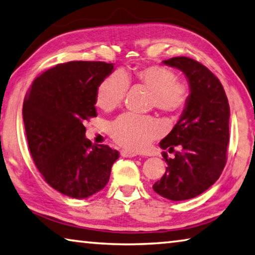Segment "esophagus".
<instances>
[{
  "label": "esophagus",
  "instance_id": "esophagus-1",
  "mask_svg": "<svg viewBox=\"0 0 255 255\" xmlns=\"http://www.w3.org/2000/svg\"><path fill=\"white\" fill-rule=\"evenodd\" d=\"M120 155H122V156H124V157H133V156H136V153H133V152H130V150H127V149H123V150H120Z\"/></svg>",
  "mask_w": 255,
  "mask_h": 255
}]
</instances>
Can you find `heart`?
<instances>
[{"mask_svg": "<svg viewBox=\"0 0 255 255\" xmlns=\"http://www.w3.org/2000/svg\"><path fill=\"white\" fill-rule=\"evenodd\" d=\"M133 81L150 90V106L164 114L175 117L187 107L190 88L185 82L179 81L171 68L161 65L140 66L133 70ZM129 89V79L120 71H115L98 85L96 103L102 110L111 111L125 100ZM163 133V126L152 116L124 114L110 126V135L123 147L143 150Z\"/></svg>", "mask_w": 255, "mask_h": 255, "instance_id": "b5f03b06", "label": "heart"}]
</instances>
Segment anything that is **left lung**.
I'll return each mask as SVG.
<instances>
[{"instance_id":"1","label":"left lung","mask_w":255,"mask_h":255,"mask_svg":"<svg viewBox=\"0 0 255 255\" xmlns=\"http://www.w3.org/2000/svg\"><path fill=\"white\" fill-rule=\"evenodd\" d=\"M188 77L189 102L178 124L159 143L166 152L165 174L153 184L154 191L166 199L181 201L195 198L221 176L227 161L230 141V106L223 85L214 73L197 60L180 56L163 62Z\"/></svg>"}]
</instances>
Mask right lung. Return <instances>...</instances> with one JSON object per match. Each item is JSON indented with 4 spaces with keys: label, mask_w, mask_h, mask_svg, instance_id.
Wrapping results in <instances>:
<instances>
[{
    "label": "right lung",
    "mask_w": 255,
    "mask_h": 255,
    "mask_svg": "<svg viewBox=\"0 0 255 255\" xmlns=\"http://www.w3.org/2000/svg\"><path fill=\"white\" fill-rule=\"evenodd\" d=\"M114 70L105 62L58 64L34 79L22 115L34 165L51 188L88 198L106 187L118 150L93 145L84 122L97 117L96 92Z\"/></svg>",
    "instance_id": "obj_1"
}]
</instances>
